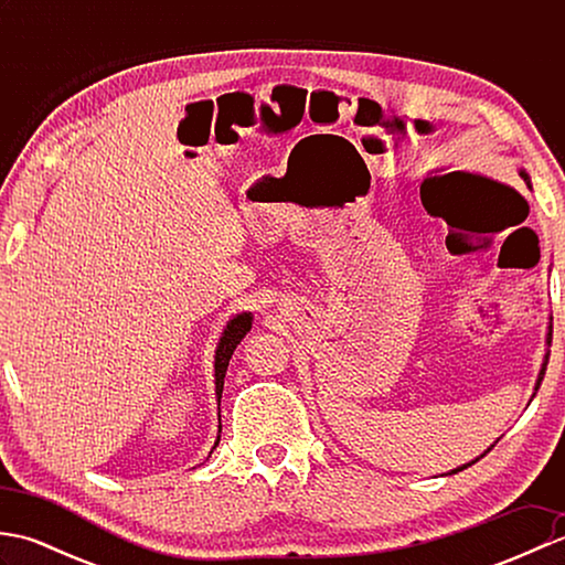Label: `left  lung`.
I'll list each match as a JSON object with an SVG mask.
<instances>
[{
  "instance_id": "obj_1",
  "label": "left lung",
  "mask_w": 565,
  "mask_h": 565,
  "mask_svg": "<svg viewBox=\"0 0 565 565\" xmlns=\"http://www.w3.org/2000/svg\"><path fill=\"white\" fill-rule=\"evenodd\" d=\"M520 177L524 179V182H526V186H532V184H530V174H526L524 170H520ZM546 342L551 344V332H548V338H546ZM546 364H548V352H546V356H544V364H542V371H539V379H536V386H534V391H539V386H542V381H544V374H546ZM532 398H534V395H532ZM493 447H495V444H493ZM493 447H490V449H493ZM490 449H488V451H490ZM488 451H483L481 456H478V459H476V461H481V459H483V456H486ZM476 461H471V463H476ZM471 463H466V466H459V468H454V471H451V473H459V471H463V468H468V466H471Z\"/></svg>"
}]
</instances>
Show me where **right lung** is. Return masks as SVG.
<instances>
[{
    "mask_svg": "<svg viewBox=\"0 0 565 565\" xmlns=\"http://www.w3.org/2000/svg\"><path fill=\"white\" fill-rule=\"evenodd\" d=\"M249 328H252V316L249 313L235 316L225 326V330L221 334V342H218V347H215V366L213 369H215V398H218V405H221V395H223V379H225L227 364H231V356L235 352V347L243 342V338L249 332ZM218 411H221V407H218ZM218 441H221V437L215 439L213 449L218 447Z\"/></svg>",
    "mask_w": 565,
    "mask_h": 565,
    "instance_id": "1",
    "label": "right lung"
}]
</instances>
